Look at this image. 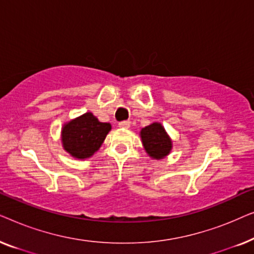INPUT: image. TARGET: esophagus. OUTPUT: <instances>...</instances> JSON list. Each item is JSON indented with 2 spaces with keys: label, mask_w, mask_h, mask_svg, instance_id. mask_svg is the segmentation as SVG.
I'll return each mask as SVG.
<instances>
[{
  "label": "esophagus",
  "mask_w": 254,
  "mask_h": 254,
  "mask_svg": "<svg viewBox=\"0 0 254 254\" xmlns=\"http://www.w3.org/2000/svg\"><path fill=\"white\" fill-rule=\"evenodd\" d=\"M120 128H129L130 127V121H121V123H119V125H118Z\"/></svg>",
  "instance_id": "obj_1"
}]
</instances>
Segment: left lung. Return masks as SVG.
Listing matches in <instances>:
<instances>
[{
	"label": "left lung",
	"instance_id": "obj_1",
	"mask_svg": "<svg viewBox=\"0 0 254 254\" xmlns=\"http://www.w3.org/2000/svg\"><path fill=\"white\" fill-rule=\"evenodd\" d=\"M142 143L151 158L162 159L170 154L172 141L161 124L154 123L140 131Z\"/></svg>",
	"mask_w": 254,
	"mask_h": 254
}]
</instances>
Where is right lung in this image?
<instances>
[{
    "label": "right lung",
    "instance_id": "add662e5",
    "mask_svg": "<svg viewBox=\"0 0 254 254\" xmlns=\"http://www.w3.org/2000/svg\"><path fill=\"white\" fill-rule=\"evenodd\" d=\"M110 130L109 123H100L91 112L84 113L62 127V145L74 158H89L100 148Z\"/></svg>",
    "mask_w": 254,
    "mask_h": 254
}]
</instances>
